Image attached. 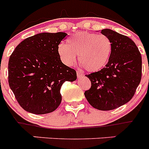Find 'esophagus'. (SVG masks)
<instances>
[{"label":"esophagus","mask_w":149,"mask_h":149,"mask_svg":"<svg viewBox=\"0 0 149 149\" xmlns=\"http://www.w3.org/2000/svg\"><path fill=\"white\" fill-rule=\"evenodd\" d=\"M83 76V73L82 72H81V71H77V78H80V77H81Z\"/></svg>","instance_id":"obj_1"}]
</instances>
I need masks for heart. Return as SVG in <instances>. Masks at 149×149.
Instances as JSON below:
<instances>
[{
	"instance_id": "obj_1",
	"label": "heart",
	"mask_w": 149,
	"mask_h": 149,
	"mask_svg": "<svg viewBox=\"0 0 149 149\" xmlns=\"http://www.w3.org/2000/svg\"><path fill=\"white\" fill-rule=\"evenodd\" d=\"M112 52L111 40L104 35L80 32L68 39V45L60 44L58 54L62 61L72 65L78 55L79 63L89 72L101 70L107 64Z\"/></svg>"
}]
</instances>
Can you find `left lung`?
<instances>
[{
	"mask_svg": "<svg viewBox=\"0 0 149 149\" xmlns=\"http://www.w3.org/2000/svg\"><path fill=\"white\" fill-rule=\"evenodd\" d=\"M101 33L111 40L112 52L104 68L86 74L91 87L84 95L100 110H111L127 103L135 94L142 77V56L134 41L110 29Z\"/></svg>",
	"mask_w": 149,
	"mask_h": 149,
	"instance_id": "obj_1",
	"label": "left lung"
}]
</instances>
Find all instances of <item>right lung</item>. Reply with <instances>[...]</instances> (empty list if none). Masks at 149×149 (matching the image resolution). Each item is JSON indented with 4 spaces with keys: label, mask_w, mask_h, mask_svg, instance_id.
<instances>
[{
    "label": "right lung",
    "mask_w": 149,
    "mask_h": 149,
    "mask_svg": "<svg viewBox=\"0 0 149 149\" xmlns=\"http://www.w3.org/2000/svg\"><path fill=\"white\" fill-rule=\"evenodd\" d=\"M67 33H42L17 45L8 64V81L22 108L33 114L54 111L62 101L60 89L75 81L76 71L62 63L58 45Z\"/></svg>",
    "instance_id": "add662e5"
}]
</instances>
